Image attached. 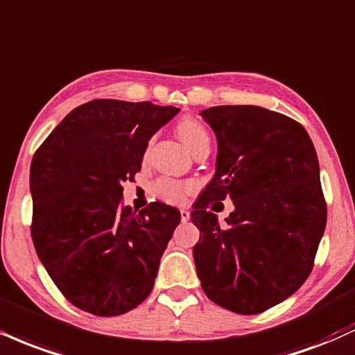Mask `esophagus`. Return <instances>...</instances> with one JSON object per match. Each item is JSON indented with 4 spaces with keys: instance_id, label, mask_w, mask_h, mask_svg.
<instances>
[{
    "instance_id": "obj_1",
    "label": "esophagus",
    "mask_w": 355,
    "mask_h": 355,
    "mask_svg": "<svg viewBox=\"0 0 355 355\" xmlns=\"http://www.w3.org/2000/svg\"><path fill=\"white\" fill-rule=\"evenodd\" d=\"M180 218H182L183 223H187V221L190 220V211L187 210V208H182V210H180Z\"/></svg>"
}]
</instances>
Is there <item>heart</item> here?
Segmentation results:
<instances>
[{"label": "heart", "mask_w": 355, "mask_h": 355, "mask_svg": "<svg viewBox=\"0 0 355 355\" xmlns=\"http://www.w3.org/2000/svg\"><path fill=\"white\" fill-rule=\"evenodd\" d=\"M177 134L183 140V144L190 148L191 152H195L196 148H200L202 145H210V135L208 130L205 129V125L200 121H196L195 117H182L177 123ZM148 153V147L145 148V157ZM195 189L193 182H182L175 180V178L164 177L160 180L153 183L152 190L159 198L165 200L168 203H182L185 200V196Z\"/></svg>", "instance_id": "obj_1"}]
</instances>
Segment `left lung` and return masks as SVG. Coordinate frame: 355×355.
<instances>
[{"instance_id": "obj_1", "label": "left lung", "mask_w": 355, "mask_h": 355, "mask_svg": "<svg viewBox=\"0 0 355 355\" xmlns=\"http://www.w3.org/2000/svg\"><path fill=\"white\" fill-rule=\"evenodd\" d=\"M202 115L218 155L215 177L191 211L200 230L196 275L218 306L263 313L313 271L327 220L318 155L304 127L288 115L258 105H218ZM225 198L235 211L220 227L212 212Z\"/></svg>"}]
</instances>
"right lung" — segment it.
<instances>
[{"mask_svg":"<svg viewBox=\"0 0 355 355\" xmlns=\"http://www.w3.org/2000/svg\"><path fill=\"white\" fill-rule=\"evenodd\" d=\"M177 107L96 99L62 119L34 153L31 236L46 271L71 304L94 315L134 309L155 283L180 211L122 203L150 137Z\"/></svg>","mask_w":355,"mask_h":355,"instance_id":"obj_1","label":"right lung"}]
</instances>
